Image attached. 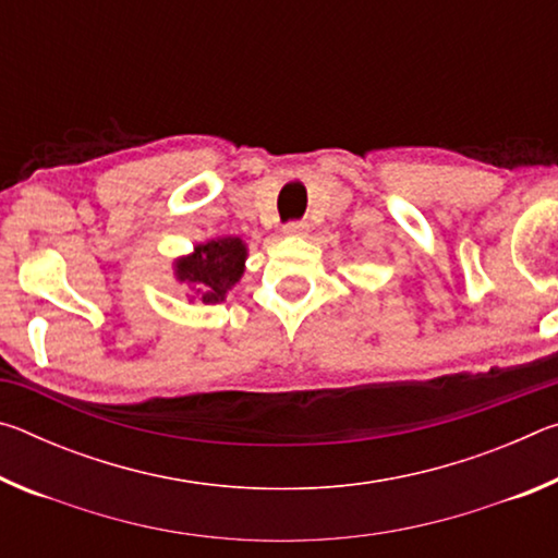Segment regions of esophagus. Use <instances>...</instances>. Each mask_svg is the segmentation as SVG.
<instances>
[{
  "label": "esophagus",
  "mask_w": 558,
  "mask_h": 558,
  "mask_svg": "<svg viewBox=\"0 0 558 558\" xmlns=\"http://www.w3.org/2000/svg\"><path fill=\"white\" fill-rule=\"evenodd\" d=\"M307 231H310V226L305 221H292L286 226V229H282V233L286 235H307Z\"/></svg>",
  "instance_id": "1"
}]
</instances>
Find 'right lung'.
Listing matches in <instances>:
<instances>
[{"label": "right lung", "instance_id": "add662e5", "mask_svg": "<svg viewBox=\"0 0 558 558\" xmlns=\"http://www.w3.org/2000/svg\"><path fill=\"white\" fill-rule=\"evenodd\" d=\"M248 245L239 235H219L196 243L192 253L172 260L174 280L189 288V302L199 300L204 305L223 302L229 290L243 278Z\"/></svg>", "mask_w": 558, "mask_h": 558}]
</instances>
